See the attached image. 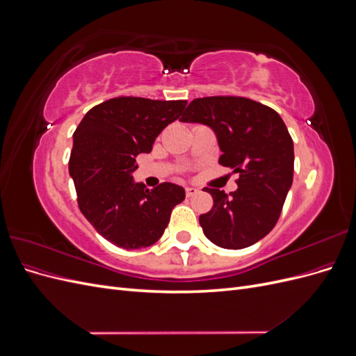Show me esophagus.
I'll return each instance as SVG.
<instances>
[{"mask_svg": "<svg viewBox=\"0 0 356 356\" xmlns=\"http://www.w3.org/2000/svg\"><path fill=\"white\" fill-rule=\"evenodd\" d=\"M197 188H195V187H186V196L187 197H191V196H195V195H197Z\"/></svg>", "mask_w": 356, "mask_h": 356, "instance_id": "esophagus-1", "label": "esophagus"}]
</instances>
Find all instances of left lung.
Segmentation results:
<instances>
[{
    "label": "left lung",
    "mask_w": 356,
    "mask_h": 356,
    "mask_svg": "<svg viewBox=\"0 0 356 356\" xmlns=\"http://www.w3.org/2000/svg\"><path fill=\"white\" fill-rule=\"evenodd\" d=\"M208 124L217 135L218 163L239 172L238 190L209 188L213 207L199 217L207 238L227 250L263 239L281 217L293 184L294 145L273 108L242 96H207L191 101L181 117Z\"/></svg>",
    "instance_id": "left-lung-1"
}]
</instances>
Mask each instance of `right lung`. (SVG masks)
<instances>
[{
	"label": "right lung",
	"instance_id": "right-lung-1",
	"mask_svg": "<svg viewBox=\"0 0 356 356\" xmlns=\"http://www.w3.org/2000/svg\"><path fill=\"white\" fill-rule=\"evenodd\" d=\"M186 105L187 101L118 96L93 106L75 129L70 175L79 208L115 246L139 250L156 243L172 209L186 197L184 188L172 182L148 190L132 178L136 156L152 152L157 135Z\"/></svg>",
	"mask_w": 356,
	"mask_h": 356
}]
</instances>
